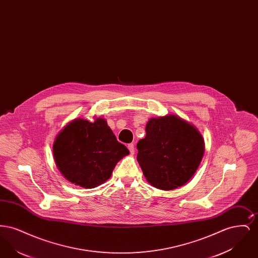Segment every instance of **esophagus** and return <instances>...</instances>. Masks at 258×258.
I'll use <instances>...</instances> for the list:
<instances>
[{"mask_svg":"<svg viewBox=\"0 0 258 258\" xmlns=\"http://www.w3.org/2000/svg\"><path fill=\"white\" fill-rule=\"evenodd\" d=\"M127 148H128V150H130V152H131V154L134 155V154H135V145H134L133 143H132V144H128Z\"/></svg>","mask_w":258,"mask_h":258,"instance_id":"esophagus-1","label":"esophagus"}]
</instances>
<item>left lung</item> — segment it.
I'll use <instances>...</instances> for the list:
<instances>
[{
  "label": "left lung",
  "instance_id": "1",
  "mask_svg": "<svg viewBox=\"0 0 258 258\" xmlns=\"http://www.w3.org/2000/svg\"><path fill=\"white\" fill-rule=\"evenodd\" d=\"M137 161L148 183L172 190L187 183L202 160L205 143L197 127L178 115L151 118L137 143Z\"/></svg>",
  "mask_w": 258,
  "mask_h": 258
}]
</instances>
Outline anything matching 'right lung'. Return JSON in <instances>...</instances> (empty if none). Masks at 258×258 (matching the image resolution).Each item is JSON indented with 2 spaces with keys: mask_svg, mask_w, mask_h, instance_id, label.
<instances>
[{
  "mask_svg": "<svg viewBox=\"0 0 258 258\" xmlns=\"http://www.w3.org/2000/svg\"><path fill=\"white\" fill-rule=\"evenodd\" d=\"M128 154L103 118H97L93 123L74 119L53 143L54 160L61 175L85 188L97 187L107 181L118 161Z\"/></svg>",
  "mask_w": 258,
  "mask_h": 258,
  "instance_id": "right-lung-1",
  "label": "right lung"
}]
</instances>
